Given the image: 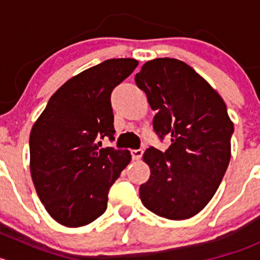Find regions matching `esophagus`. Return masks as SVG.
I'll return each mask as SVG.
<instances>
[{
    "mask_svg": "<svg viewBox=\"0 0 260 260\" xmlns=\"http://www.w3.org/2000/svg\"><path fill=\"white\" fill-rule=\"evenodd\" d=\"M131 154H132V158L135 159V161H138V159H141V157H142L143 151L142 149H132V151H131Z\"/></svg>",
    "mask_w": 260,
    "mask_h": 260,
    "instance_id": "esophagus-1",
    "label": "esophagus"
}]
</instances>
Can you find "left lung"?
Wrapping results in <instances>:
<instances>
[{"label": "left lung", "instance_id": "1", "mask_svg": "<svg viewBox=\"0 0 260 260\" xmlns=\"http://www.w3.org/2000/svg\"><path fill=\"white\" fill-rule=\"evenodd\" d=\"M135 80L156 111L154 132L171 137L166 152L151 147L143 153L151 175L140 187L141 201L165 219L195 216L215 195L232 157L234 125L225 102L190 65L171 57L145 62Z\"/></svg>", "mask_w": 260, "mask_h": 260}]
</instances>
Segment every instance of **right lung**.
<instances>
[{
	"label": "right lung",
	"instance_id": "right-lung-1",
	"mask_svg": "<svg viewBox=\"0 0 260 260\" xmlns=\"http://www.w3.org/2000/svg\"><path fill=\"white\" fill-rule=\"evenodd\" d=\"M136 59H109L70 78L49 99L30 133V172L50 216L68 228L98 219L109 187L131 152L99 148L114 140L112 90L137 68Z\"/></svg>",
	"mask_w": 260,
	"mask_h": 260
}]
</instances>
